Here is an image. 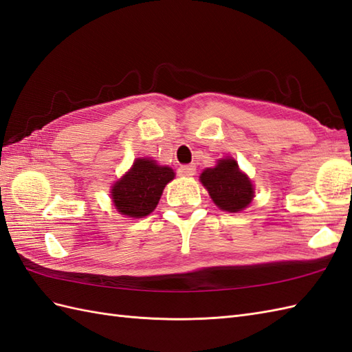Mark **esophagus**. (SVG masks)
Returning <instances> with one entry per match:
<instances>
[{"label": "esophagus", "mask_w": 352, "mask_h": 352, "mask_svg": "<svg viewBox=\"0 0 352 352\" xmlns=\"http://www.w3.org/2000/svg\"><path fill=\"white\" fill-rule=\"evenodd\" d=\"M196 173V166L195 165H184L179 166L178 169V175L179 177H192Z\"/></svg>", "instance_id": "1"}]
</instances>
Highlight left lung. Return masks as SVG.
<instances>
[{"label":"left lung","mask_w":352,"mask_h":352,"mask_svg":"<svg viewBox=\"0 0 352 352\" xmlns=\"http://www.w3.org/2000/svg\"><path fill=\"white\" fill-rule=\"evenodd\" d=\"M201 183L208 188L214 204L223 211L238 212L250 205L254 188L233 159H221L217 166L205 169Z\"/></svg>","instance_id":"1"}]
</instances>
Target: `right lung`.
<instances>
[{"mask_svg":"<svg viewBox=\"0 0 352 352\" xmlns=\"http://www.w3.org/2000/svg\"><path fill=\"white\" fill-rule=\"evenodd\" d=\"M174 178V170L159 166L155 160L137 159L132 169L111 190L116 208L129 217H146L160 199L165 186Z\"/></svg>","mask_w":352,"mask_h":352,"instance_id":"add662e5","label":"right lung"}]
</instances>
